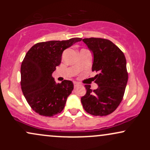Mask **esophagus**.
Wrapping results in <instances>:
<instances>
[{"mask_svg": "<svg viewBox=\"0 0 150 150\" xmlns=\"http://www.w3.org/2000/svg\"><path fill=\"white\" fill-rule=\"evenodd\" d=\"M78 86H80V84H79L78 82H74V87H75V88H76V87H78Z\"/></svg>", "mask_w": 150, "mask_h": 150, "instance_id": "34e87169", "label": "esophagus"}]
</instances>
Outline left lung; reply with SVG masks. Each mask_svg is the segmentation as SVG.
<instances>
[{"label": "left lung", "instance_id": "1", "mask_svg": "<svg viewBox=\"0 0 150 150\" xmlns=\"http://www.w3.org/2000/svg\"><path fill=\"white\" fill-rule=\"evenodd\" d=\"M93 55L92 71L97 89L85 85V95L81 98L84 109L92 116H107L118 107L128 82L126 60L123 53L111 41L101 38L82 39Z\"/></svg>", "mask_w": 150, "mask_h": 150}]
</instances>
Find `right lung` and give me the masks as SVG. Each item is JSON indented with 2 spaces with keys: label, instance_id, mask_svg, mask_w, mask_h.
Instances as JSON below:
<instances>
[{
  "label": "right lung",
  "instance_id": "obj_1",
  "mask_svg": "<svg viewBox=\"0 0 150 150\" xmlns=\"http://www.w3.org/2000/svg\"><path fill=\"white\" fill-rule=\"evenodd\" d=\"M82 39L37 43L25 55L20 70L22 91L31 108L41 116H55L64 108L73 83H56L52 73L61 63L63 51Z\"/></svg>",
  "mask_w": 150,
  "mask_h": 150
}]
</instances>
